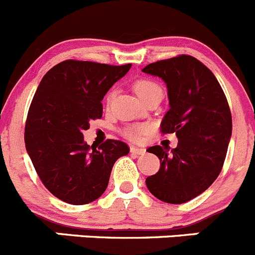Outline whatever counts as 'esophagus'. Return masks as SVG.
I'll return each instance as SVG.
<instances>
[{"label": "esophagus", "mask_w": 255, "mask_h": 255, "mask_svg": "<svg viewBox=\"0 0 255 255\" xmlns=\"http://www.w3.org/2000/svg\"><path fill=\"white\" fill-rule=\"evenodd\" d=\"M130 151H131L132 154H136V155H143V154H145V149L135 148V146H131V148H130Z\"/></svg>", "instance_id": "esophagus-1"}]
</instances>
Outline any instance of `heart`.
<instances>
[{"label": "heart", "mask_w": 255, "mask_h": 255, "mask_svg": "<svg viewBox=\"0 0 255 255\" xmlns=\"http://www.w3.org/2000/svg\"><path fill=\"white\" fill-rule=\"evenodd\" d=\"M134 90L140 99L144 100L145 97H148L149 95H151V93L156 92V91H162V88H160V86L158 85V83L150 81V79H139L137 82H135ZM110 99H111V95L107 97L109 101ZM146 130H148V128L144 125L134 126V128H130V129L126 130L125 135L131 140H139L141 135L145 134Z\"/></svg>", "instance_id": "heart-1"}]
</instances>
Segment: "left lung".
I'll return each instance as SVG.
<instances>
[{"label":"left lung","mask_w":255,"mask_h":255,"mask_svg":"<svg viewBox=\"0 0 255 255\" xmlns=\"http://www.w3.org/2000/svg\"><path fill=\"white\" fill-rule=\"evenodd\" d=\"M144 73L159 77L168 90L169 110L162 132H176L177 148H148L160 160L145 179L151 195L168 204H184L209 188L220 174L233 131L228 100L216 77L191 55L151 63Z\"/></svg>","instance_id":"8db88e82"}]
</instances>
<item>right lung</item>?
Masks as SVG:
<instances>
[{
    "mask_svg": "<svg viewBox=\"0 0 255 255\" xmlns=\"http://www.w3.org/2000/svg\"><path fill=\"white\" fill-rule=\"evenodd\" d=\"M130 68L64 60L39 83L27 114L25 146L44 186L67 204L97 200L116 160L129 154L120 140H106L99 149L90 146L83 131L91 120L101 119L105 95Z\"/></svg>",
    "mask_w": 255,
    "mask_h": 255,
    "instance_id": "add662e5",
    "label": "right lung"
}]
</instances>
